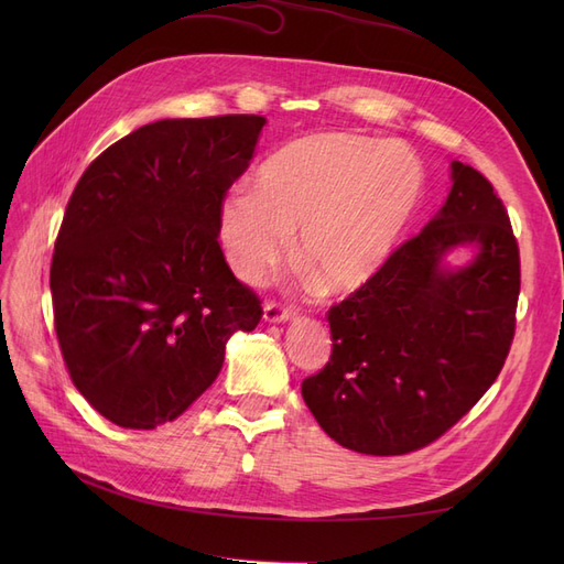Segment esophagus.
<instances>
[{"mask_svg":"<svg viewBox=\"0 0 564 564\" xmlns=\"http://www.w3.org/2000/svg\"><path fill=\"white\" fill-rule=\"evenodd\" d=\"M296 315V305H286L280 301H268L263 308L265 322H286Z\"/></svg>","mask_w":564,"mask_h":564,"instance_id":"1","label":"esophagus"}]
</instances>
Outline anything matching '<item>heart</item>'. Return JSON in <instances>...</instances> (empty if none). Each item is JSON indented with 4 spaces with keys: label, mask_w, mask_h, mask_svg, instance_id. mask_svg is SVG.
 <instances>
[{
    "label": "heart",
    "mask_w": 564,
    "mask_h": 564,
    "mask_svg": "<svg viewBox=\"0 0 564 564\" xmlns=\"http://www.w3.org/2000/svg\"><path fill=\"white\" fill-rule=\"evenodd\" d=\"M423 191L419 162L400 145L315 133L284 145L251 191L220 207V240L237 275L259 282L292 251L329 294L369 284L390 261Z\"/></svg>",
    "instance_id": "b5f03b06"
}]
</instances>
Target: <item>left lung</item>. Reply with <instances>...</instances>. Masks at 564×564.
Here are the masks:
<instances>
[{
  "label": "left lung",
  "mask_w": 564,
  "mask_h": 564,
  "mask_svg": "<svg viewBox=\"0 0 564 564\" xmlns=\"http://www.w3.org/2000/svg\"><path fill=\"white\" fill-rule=\"evenodd\" d=\"M445 207L369 284L329 308L332 357L301 392L340 447L400 456L429 447L497 381L516 336L520 249L477 169L452 162ZM473 243L458 271L441 256Z\"/></svg>",
  "instance_id": "obj_1"
}]
</instances>
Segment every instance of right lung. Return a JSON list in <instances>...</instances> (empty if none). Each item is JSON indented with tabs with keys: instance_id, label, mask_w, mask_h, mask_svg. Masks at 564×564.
Listing matches in <instances>:
<instances>
[{
	"instance_id": "right-lung-1",
	"label": "right lung",
	"mask_w": 564,
	"mask_h": 564,
	"mask_svg": "<svg viewBox=\"0 0 564 564\" xmlns=\"http://www.w3.org/2000/svg\"><path fill=\"white\" fill-rule=\"evenodd\" d=\"M265 124L261 115L160 119L87 166L51 259L67 373L100 416L150 431L178 419L261 299L218 245L220 207Z\"/></svg>"
}]
</instances>
